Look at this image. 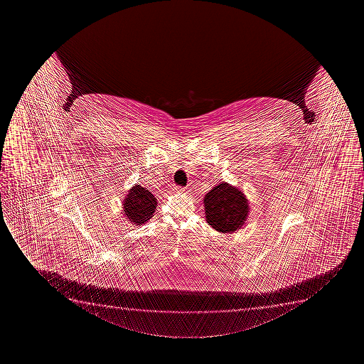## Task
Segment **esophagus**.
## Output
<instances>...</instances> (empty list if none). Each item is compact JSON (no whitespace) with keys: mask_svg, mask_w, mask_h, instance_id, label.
<instances>
[{"mask_svg":"<svg viewBox=\"0 0 364 364\" xmlns=\"http://www.w3.org/2000/svg\"><path fill=\"white\" fill-rule=\"evenodd\" d=\"M176 193H183V191H185L184 188H181V186H176V188H173Z\"/></svg>","mask_w":364,"mask_h":364,"instance_id":"34e87169","label":"esophagus"}]
</instances>
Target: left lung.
Instances as JSON below:
<instances>
[{
    "label": "left lung",
    "instance_id": "8db88e82",
    "mask_svg": "<svg viewBox=\"0 0 364 364\" xmlns=\"http://www.w3.org/2000/svg\"><path fill=\"white\" fill-rule=\"evenodd\" d=\"M205 220L214 230L234 232L247 219L248 202L244 193L227 183L214 186L203 198Z\"/></svg>",
    "mask_w": 364,
    "mask_h": 364
}]
</instances>
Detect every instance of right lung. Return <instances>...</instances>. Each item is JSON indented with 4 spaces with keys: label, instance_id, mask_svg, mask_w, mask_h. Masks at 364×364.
<instances>
[{
    "label": "right lung",
    "instance_id": "add662e5",
    "mask_svg": "<svg viewBox=\"0 0 364 364\" xmlns=\"http://www.w3.org/2000/svg\"><path fill=\"white\" fill-rule=\"evenodd\" d=\"M123 202L125 217L137 225L150 220L157 207L156 197L140 185L130 188Z\"/></svg>",
    "mask_w": 364,
    "mask_h": 364
}]
</instances>
